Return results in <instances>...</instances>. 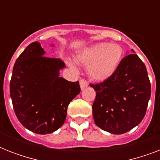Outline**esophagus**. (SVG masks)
<instances>
[{"instance_id": "34e87169", "label": "esophagus", "mask_w": 160, "mask_h": 160, "mask_svg": "<svg viewBox=\"0 0 160 160\" xmlns=\"http://www.w3.org/2000/svg\"><path fill=\"white\" fill-rule=\"evenodd\" d=\"M80 86L81 90H84V89H85V88L88 86V83L86 82L85 80L81 79V80H80Z\"/></svg>"}]
</instances>
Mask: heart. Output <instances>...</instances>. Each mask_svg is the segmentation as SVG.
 <instances>
[{
  "mask_svg": "<svg viewBox=\"0 0 160 160\" xmlns=\"http://www.w3.org/2000/svg\"><path fill=\"white\" fill-rule=\"evenodd\" d=\"M124 51L118 44L106 42L95 44L84 49L76 55L78 64L87 67V74L95 81H104L113 75L120 65ZM68 65L76 70L77 67L73 61L68 60Z\"/></svg>",
  "mask_w": 160,
  "mask_h": 160,
  "instance_id": "obj_1",
  "label": "heart"
}]
</instances>
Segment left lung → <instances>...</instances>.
<instances>
[{"instance_id":"1","label":"left lung","mask_w":160,"mask_h":160,"mask_svg":"<svg viewBox=\"0 0 160 160\" xmlns=\"http://www.w3.org/2000/svg\"><path fill=\"white\" fill-rule=\"evenodd\" d=\"M90 85L96 91L92 106L94 120L103 130L124 134L144 119L151 85L145 65L137 55H126L109 79Z\"/></svg>"}]
</instances>
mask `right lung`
Returning a JSON list of instances; mask_svg holds the SVG:
<instances>
[{"label":"right lung","instance_id":"add662e5","mask_svg":"<svg viewBox=\"0 0 160 160\" xmlns=\"http://www.w3.org/2000/svg\"><path fill=\"white\" fill-rule=\"evenodd\" d=\"M45 54L37 41L29 45L17 58L10 82L17 119L25 128L39 134H51L62 126L68 105L80 92L78 81L60 77L65 63Z\"/></svg>","mask_w":160,"mask_h":160}]
</instances>
